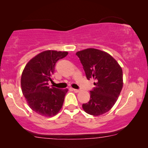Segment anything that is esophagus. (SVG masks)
<instances>
[{"mask_svg":"<svg viewBox=\"0 0 148 148\" xmlns=\"http://www.w3.org/2000/svg\"><path fill=\"white\" fill-rule=\"evenodd\" d=\"M72 90L75 93H78L79 92V90H76V89H73V88H72Z\"/></svg>","mask_w":148,"mask_h":148,"instance_id":"1","label":"esophagus"}]
</instances>
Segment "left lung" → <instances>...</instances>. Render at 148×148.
I'll return each mask as SVG.
<instances>
[{"mask_svg":"<svg viewBox=\"0 0 148 148\" xmlns=\"http://www.w3.org/2000/svg\"><path fill=\"white\" fill-rule=\"evenodd\" d=\"M88 79H93L96 87L90 91V101L83 104L85 112L99 116L110 110L116 103L123 86V70L110 54L96 48L76 52Z\"/></svg>","mask_w":148,"mask_h":148,"instance_id":"obj_1","label":"left lung"}]
</instances>
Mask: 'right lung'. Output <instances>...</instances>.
I'll list each match as a JSON object with an SVG mask.
<instances>
[{"label":"right lung","mask_w":148,"mask_h":148,"mask_svg":"<svg viewBox=\"0 0 148 148\" xmlns=\"http://www.w3.org/2000/svg\"><path fill=\"white\" fill-rule=\"evenodd\" d=\"M68 52L45 50L32 58L26 64L21 78V90L30 108L43 116H55L62 108L68 89L50 88L56 62Z\"/></svg>","instance_id":"right-lung-1"}]
</instances>
